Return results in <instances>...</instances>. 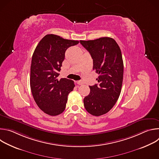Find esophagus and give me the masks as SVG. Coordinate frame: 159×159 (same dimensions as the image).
I'll use <instances>...</instances> for the list:
<instances>
[{
  "label": "esophagus",
  "mask_w": 159,
  "mask_h": 159,
  "mask_svg": "<svg viewBox=\"0 0 159 159\" xmlns=\"http://www.w3.org/2000/svg\"><path fill=\"white\" fill-rule=\"evenodd\" d=\"M77 84H79V85H83V84H84L83 82H82V81H77Z\"/></svg>",
  "instance_id": "esophagus-1"
}]
</instances>
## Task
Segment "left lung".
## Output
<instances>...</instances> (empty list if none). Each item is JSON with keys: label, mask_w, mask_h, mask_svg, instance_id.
Instances as JSON below:
<instances>
[{"label": "left lung", "mask_w": 159, "mask_h": 159, "mask_svg": "<svg viewBox=\"0 0 159 159\" xmlns=\"http://www.w3.org/2000/svg\"><path fill=\"white\" fill-rule=\"evenodd\" d=\"M93 59V70L99 75L98 84L89 86L90 94L84 98L87 111L96 116L109 112L121 93L123 79V61L120 47L111 38L80 41Z\"/></svg>", "instance_id": "8db88e82"}]
</instances>
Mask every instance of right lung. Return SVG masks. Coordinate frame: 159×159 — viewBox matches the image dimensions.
<instances>
[{"mask_svg":"<svg viewBox=\"0 0 159 159\" xmlns=\"http://www.w3.org/2000/svg\"><path fill=\"white\" fill-rule=\"evenodd\" d=\"M79 41L69 40L55 34H47L39 42L31 65L30 86L38 106L47 115L57 116L65 110L69 94L75 84L66 78L57 79L68 48Z\"/></svg>","mask_w":159,"mask_h":159,"instance_id":"right-lung-1","label":"right lung"}]
</instances>
